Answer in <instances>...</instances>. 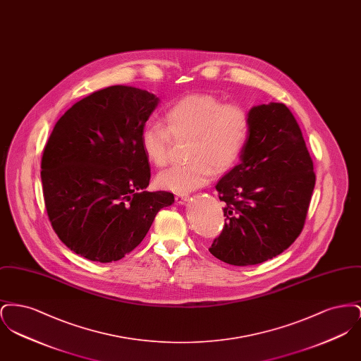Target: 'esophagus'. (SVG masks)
I'll list each match as a JSON object with an SVG mask.
<instances>
[{"instance_id":"34e87169","label":"esophagus","mask_w":361,"mask_h":361,"mask_svg":"<svg viewBox=\"0 0 361 361\" xmlns=\"http://www.w3.org/2000/svg\"><path fill=\"white\" fill-rule=\"evenodd\" d=\"M188 195H185V193H176V196H174L176 203H178V204H184L188 200Z\"/></svg>"}]
</instances>
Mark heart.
I'll list each match as a JSON object with an SVG mask.
<instances>
[{
	"label": "heart",
	"instance_id": "obj_1",
	"mask_svg": "<svg viewBox=\"0 0 361 361\" xmlns=\"http://www.w3.org/2000/svg\"><path fill=\"white\" fill-rule=\"evenodd\" d=\"M165 125L147 123L140 146L147 161L161 168L169 162L173 137H190L187 164H174L157 176L164 189L185 193L203 187L214 171L227 172L238 161L250 131L249 112L211 93H193L172 104Z\"/></svg>",
	"mask_w": 361,
	"mask_h": 361
}]
</instances>
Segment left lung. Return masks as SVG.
Returning a JSON list of instances; mask_svg holds the SVG:
<instances>
[{
    "label": "left lung",
    "instance_id": "1",
    "mask_svg": "<svg viewBox=\"0 0 361 361\" xmlns=\"http://www.w3.org/2000/svg\"><path fill=\"white\" fill-rule=\"evenodd\" d=\"M250 131L240 162L216 184L226 216L209 253L246 267L276 257L303 230L315 185L300 127L281 103L249 112Z\"/></svg>",
    "mask_w": 361,
    "mask_h": 361
}]
</instances>
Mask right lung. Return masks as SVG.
<instances>
[{"label":"right lung","instance_id":"1","mask_svg":"<svg viewBox=\"0 0 361 361\" xmlns=\"http://www.w3.org/2000/svg\"><path fill=\"white\" fill-rule=\"evenodd\" d=\"M158 105L153 93L108 86L56 121L42 157L43 197L52 228L70 250L118 261L147 234L171 192H147L150 164L140 133Z\"/></svg>","mask_w":361,"mask_h":361}]
</instances>
